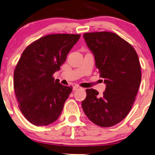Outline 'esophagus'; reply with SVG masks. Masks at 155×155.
<instances>
[{
	"mask_svg": "<svg viewBox=\"0 0 155 155\" xmlns=\"http://www.w3.org/2000/svg\"><path fill=\"white\" fill-rule=\"evenodd\" d=\"M80 88H81V87H80V86H74L73 88V91H76V90H80Z\"/></svg>",
	"mask_w": 155,
	"mask_h": 155,
	"instance_id": "1",
	"label": "esophagus"
}]
</instances>
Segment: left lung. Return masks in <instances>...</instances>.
<instances>
[{"label": "left lung", "mask_w": 155, "mask_h": 155, "mask_svg": "<svg viewBox=\"0 0 155 155\" xmlns=\"http://www.w3.org/2000/svg\"><path fill=\"white\" fill-rule=\"evenodd\" d=\"M83 37L107 87L101 95L94 89H87L82 109L97 126H115L130 112L138 92L141 81L138 56L132 45L115 33L94 31L84 33Z\"/></svg>", "instance_id": "obj_1"}]
</instances>
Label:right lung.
Returning <instances> with one entry per match:
<instances>
[{
    "label": "right lung",
    "mask_w": 155,
    "mask_h": 155,
    "mask_svg": "<svg viewBox=\"0 0 155 155\" xmlns=\"http://www.w3.org/2000/svg\"><path fill=\"white\" fill-rule=\"evenodd\" d=\"M80 35L52 34L29 44L14 71L13 85L21 112L31 124L47 126L58 119L73 87L53 75L60 70Z\"/></svg>",
    "instance_id": "right-lung-1"
}]
</instances>
